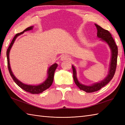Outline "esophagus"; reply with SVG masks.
I'll return each mask as SVG.
<instances>
[{
	"label": "esophagus",
	"instance_id": "1",
	"mask_svg": "<svg viewBox=\"0 0 125 125\" xmlns=\"http://www.w3.org/2000/svg\"><path fill=\"white\" fill-rule=\"evenodd\" d=\"M70 57L67 54H64V55H63L62 56H61V61H65V60H68L69 59Z\"/></svg>",
	"mask_w": 125,
	"mask_h": 125
}]
</instances>
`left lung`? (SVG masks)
<instances>
[{"label": "left lung", "instance_id": "1", "mask_svg": "<svg viewBox=\"0 0 125 125\" xmlns=\"http://www.w3.org/2000/svg\"><path fill=\"white\" fill-rule=\"evenodd\" d=\"M97 30V37L100 38L101 41H103L106 43L111 51V58L109 70L107 76L103 79L98 83H95L90 85H85L81 83L78 80L77 77V71L75 66L72 65L73 70V77L76 85L77 86L80 90L85 91L87 93L94 92L97 91L102 88L103 87L108 84L110 81L113 77L115 72L116 63H117V57H118V47L115 43L113 38L111 35V33L108 31L104 30L100 26L97 24H94Z\"/></svg>", "mask_w": 125, "mask_h": 125}]
</instances>
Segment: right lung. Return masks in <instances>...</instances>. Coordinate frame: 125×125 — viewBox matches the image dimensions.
Segmentation results:
<instances>
[{"mask_svg":"<svg viewBox=\"0 0 125 125\" xmlns=\"http://www.w3.org/2000/svg\"><path fill=\"white\" fill-rule=\"evenodd\" d=\"M33 26H31L27 28L23 31L22 32H21L20 33H18L16 34L14 38L12 40V41L10 43V46L9 47L6 52V55H7V65H8V69H9V73H10V76L12 77L13 81H14L15 83L17 84L18 85L21 87L22 89L25 90L26 92H30L31 94H39L42 93L43 91H45V90L48 89L49 87L52 85V84L53 82V79H54V73L55 70L56 69V68L58 66V64L56 63H54L51 66H50L49 67L47 71V77L46 80H45L43 83H42L38 85H28L23 83L22 82L20 81L19 79H18L15 77V76L14 75V74L13 73L12 71L11 70L10 63V50L11 49V48L13 46V43H14V41L17 38V37L20 35H21L25 31H28L33 30Z\"/></svg>","mask_w":125,"mask_h":125,"instance_id":"1","label":"right lung"}]
</instances>
